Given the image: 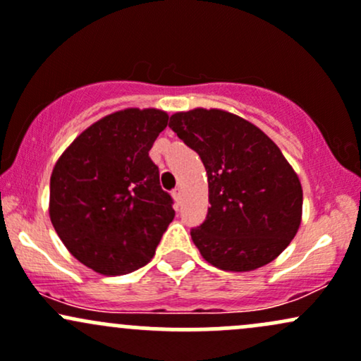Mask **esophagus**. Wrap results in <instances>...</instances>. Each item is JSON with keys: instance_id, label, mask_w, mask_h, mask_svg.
Returning <instances> with one entry per match:
<instances>
[{"instance_id": "1", "label": "esophagus", "mask_w": 361, "mask_h": 361, "mask_svg": "<svg viewBox=\"0 0 361 361\" xmlns=\"http://www.w3.org/2000/svg\"><path fill=\"white\" fill-rule=\"evenodd\" d=\"M172 197H173V201H176V204L179 206V202H180V189H173L172 191Z\"/></svg>"}]
</instances>
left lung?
Instances as JSON below:
<instances>
[{
    "instance_id": "1",
    "label": "left lung",
    "mask_w": 361,
    "mask_h": 361,
    "mask_svg": "<svg viewBox=\"0 0 361 361\" xmlns=\"http://www.w3.org/2000/svg\"><path fill=\"white\" fill-rule=\"evenodd\" d=\"M169 128L201 157L208 176L212 206L191 230L202 259L235 273L274 261L297 235L303 204L300 179L276 143L221 109L176 112Z\"/></svg>"
}]
</instances>
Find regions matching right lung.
<instances>
[{
  "mask_svg": "<svg viewBox=\"0 0 361 361\" xmlns=\"http://www.w3.org/2000/svg\"><path fill=\"white\" fill-rule=\"evenodd\" d=\"M167 121L159 109L105 116L52 169V226L73 257L95 273L119 276L148 264L176 216L148 157Z\"/></svg>",
  "mask_w": 361,
  "mask_h": 361,
  "instance_id": "1",
  "label": "right lung"
}]
</instances>
